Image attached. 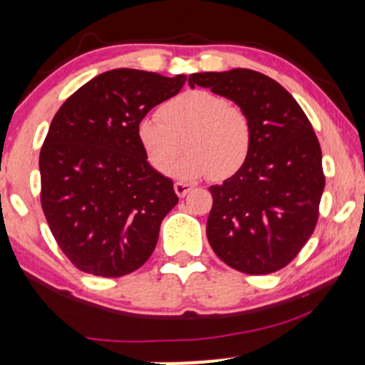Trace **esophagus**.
Instances as JSON below:
<instances>
[{
    "label": "esophagus",
    "instance_id": "obj_1",
    "mask_svg": "<svg viewBox=\"0 0 365 365\" xmlns=\"http://www.w3.org/2000/svg\"><path fill=\"white\" fill-rule=\"evenodd\" d=\"M173 188H175V192H177V195L178 197H185L188 192L192 190V185L190 183H183V182H177L173 185Z\"/></svg>",
    "mask_w": 365,
    "mask_h": 365
}]
</instances>
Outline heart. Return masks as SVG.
<instances>
[{
	"label": "heart",
	"instance_id": "1",
	"mask_svg": "<svg viewBox=\"0 0 365 365\" xmlns=\"http://www.w3.org/2000/svg\"><path fill=\"white\" fill-rule=\"evenodd\" d=\"M156 118L137 123V140L149 165L168 175L181 152L187 156L173 169L175 177L197 180L232 178L244 168L252 149V123L247 113L209 91H188L165 103Z\"/></svg>",
	"mask_w": 365,
	"mask_h": 365
}]
</instances>
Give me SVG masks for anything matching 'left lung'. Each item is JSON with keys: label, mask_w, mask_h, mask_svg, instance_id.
I'll return each instance as SVG.
<instances>
[{"label": "left lung", "mask_w": 365, "mask_h": 365, "mask_svg": "<svg viewBox=\"0 0 365 365\" xmlns=\"http://www.w3.org/2000/svg\"><path fill=\"white\" fill-rule=\"evenodd\" d=\"M188 86L230 99L252 123L244 168L209 187V244L233 269L274 273L300 252L319 216L324 175L311 121L290 92L254 70L192 73Z\"/></svg>", "instance_id": "obj_1"}]
</instances>
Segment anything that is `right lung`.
<instances>
[{"instance_id": "add662e5", "label": "right lung", "mask_w": 365, "mask_h": 365, "mask_svg": "<svg viewBox=\"0 0 365 365\" xmlns=\"http://www.w3.org/2000/svg\"><path fill=\"white\" fill-rule=\"evenodd\" d=\"M185 81L115 68L73 92L54 115L39 156L41 204L60 249L83 273L118 278L156 249L178 197L149 165L137 123Z\"/></svg>"}]
</instances>
